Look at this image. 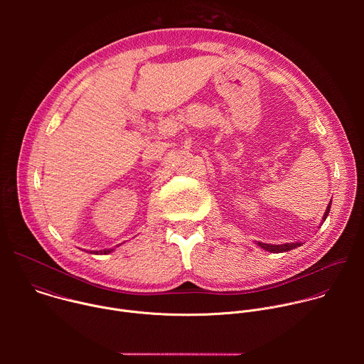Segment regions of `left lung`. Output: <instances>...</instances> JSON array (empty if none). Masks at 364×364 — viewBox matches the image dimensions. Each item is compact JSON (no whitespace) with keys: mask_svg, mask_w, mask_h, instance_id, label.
Returning <instances> with one entry per match:
<instances>
[{"mask_svg":"<svg viewBox=\"0 0 364 364\" xmlns=\"http://www.w3.org/2000/svg\"><path fill=\"white\" fill-rule=\"evenodd\" d=\"M330 207H331V201H330V204H328V207H327V212L324 213V219H323V220L327 219L328 212H330ZM259 246H261V247L265 249V250H268V252L281 253V252H288V250H291V249H295V247L301 246V243L296 242V243H285V245H269V243H261V242H259Z\"/></svg>","mask_w":364,"mask_h":364,"instance_id":"8db88e82","label":"left lung"}]
</instances>
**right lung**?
I'll return each instance as SVG.
<instances>
[{"label":"right lung","mask_w":364,"mask_h":364,"mask_svg":"<svg viewBox=\"0 0 364 364\" xmlns=\"http://www.w3.org/2000/svg\"><path fill=\"white\" fill-rule=\"evenodd\" d=\"M112 250H114V249H107V250H99V252H100V253H109V252H112ZM99 252H95V253L97 255Z\"/></svg>","instance_id":"1"}]
</instances>
